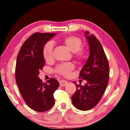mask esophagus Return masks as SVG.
Masks as SVG:
<instances>
[{
	"mask_svg": "<svg viewBox=\"0 0 130 130\" xmlns=\"http://www.w3.org/2000/svg\"><path fill=\"white\" fill-rule=\"evenodd\" d=\"M68 84V81L65 80H61L60 81V85L61 87H65Z\"/></svg>",
	"mask_w": 130,
	"mask_h": 130,
	"instance_id": "1",
	"label": "esophagus"
}]
</instances>
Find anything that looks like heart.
<instances>
[{
	"label": "heart",
	"instance_id": "b5f03b06",
	"mask_svg": "<svg viewBox=\"0 0 130 130\" xmlns=\"http://www.w3.org/2000/svg\"><path fill=\"white\" fill-rule=\"evenodd\" d=\"M63 42L68 49L74 53V56L76 58L81 59L84 57V52L80 49L83 46V42L80 38L74 36H70L65 38ZM53 43L52 41L48 42L44 46L42 53L44 58L46 61L51 60L53 58ZM74 66L72 63H63L56 68V72L62 75L68 76L70 74V72L74 69Z\"/></svg>",
	"mask_w": 130,
	"mask_h": 130
}]
</instances>
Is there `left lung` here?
<instances>
[{"label":"left lung","mask_w":130,"mask_h":130,"mask_svg":"<svg viewBox=\"0 0 130 130\" xmlns=\"http://www.w3.org/2000/svg\"><path fill=\"white\" fill-rule=\"evenodd\" d=\"M85 31L89 47V56L81 70L79 78L87 81L84 85L75 84L77 90L72 96V104L77 109L88 111L98 104L109 81L108 61L99 41Z\"/></svg>","instance_id":"left-lung-1"}]
</instances>
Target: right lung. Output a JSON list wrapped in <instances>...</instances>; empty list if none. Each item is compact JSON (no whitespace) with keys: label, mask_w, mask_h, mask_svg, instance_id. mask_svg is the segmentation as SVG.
<instances>
[{"label":"right lung","mask_w":130,"mask_h":130,"mask_svg":"<svg viewBox=\"0 0 130 130\" xmlns=\"http://www.w3.org/2000/svg\"><path fill=\"white\" fill-rule=\"evenodd\" d=\"M56 33H36L22 46L17 58L15 80L20 93L28 107L37 112H45L53 106V94L59 83L50 78L43 83L38 74L45 64L44 46Z\"/></svg>","instance_id":"obj_1"}]
</instances>
